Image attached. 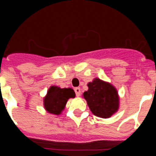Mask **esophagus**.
<instances>
[{
    "instance_id": "esophagus-1",
    "label": "esophagus",
    "mask_w": 156,
    "mask_h": 156,
    "mask_svg": "<svg viewBox=\"0 0 156 156\" xmlns=\"http://www.w3.org/2000/svg\"><path fill=\"white\" fill-rule=\"evenodd\" d=\"M74 90H75V93H76V97H80V88L76 87L75 89H74Z\"/></svg>"
}]
</instances>
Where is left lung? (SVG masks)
I'll return each mask as SVG.
<instances>
[{
    "instance_id": "8db88e82",
    "label": "left lung",
    "mask_w": 156,
    "mask_h": 156,
    "mask_svg": "<svg viewBox=\"0 0 156 156\" xmlns=\"http://www.w3.org/2000/svg\"><path fill=\"white\" fill-rule=\"evenodd\" d=\"M88 90L83 93L92 113L101 118H109L119 108V96L109 83L95 78L88 83Z\"/></svg>"
}]
</instances>
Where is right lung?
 <instances>
[{"label": "right lung", "mask_w": 156, "mask_h": 156, "mask_svg": "<svg viewBox=\"0 0 156 156\" xmlns=\"http://www.w3.org/2000/svg\"><path fill=\"white\" fill-rule=\"evenodd\" d=\"M70 98H75V92L72 88H60L51 86L44 99V105L49 113L59 115Z\"/></svg>", "instance_id": "obj_1"}]
</instances>
